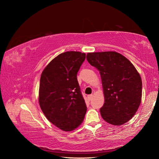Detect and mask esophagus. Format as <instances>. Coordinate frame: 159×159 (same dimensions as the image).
Instances as JSON below:
<instances>
[{
  "label": "esophagus",
  "instance_id": "1",
  "mask_svg": "<svg viewBox=\"0 0 159 159\" xmlns=\"http://www.w3.org/2000/svg\"><path fill=\"white\" fill-rule=\"evenodd\" d=\"M93 95H89L88 96V99L89 100V101H91V99H92V98H93Z\"/></svg>",
  "mask_w": 159,
  "mask_h": 159
}]
</instances>
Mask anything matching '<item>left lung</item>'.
Segmentation results:
<instances>
[{
    "label": "left lung",
    "instance_id": "8db88e82",
    "mask_svg": "<svg viewBox=\"0 0 159 159\" xmlns=\"http://www.w3.org/2000/svg\"><path fill=\"white\" fill-rule=\"evenodd\" d=\"M89 63L101 75L105 103L102 118L113 125H122L135 114L141 102L142 81L132 63L116 52L88 53Z\"/></svg>",
    "mask_w": 159,
    "mask_h": 159
}]
</instances>
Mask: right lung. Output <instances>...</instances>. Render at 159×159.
Instances as JSON below:
<instances>
[{"label": "right lung", "mask_w": 159, "mask_h": 159, "mask_svg": "<svg viewBox=\"0 0 159 159\" xmlns=\"http://www.w3.org/2000/svg\"><path fill=\"white\" fill-rule=\"evenodd\" d=\"M85 59V53L64 52L50 62L40 77V108L49 121L64 131L78 127L87 111L77 79Z\"/></svg>", "instance_id": "right-lung-1"}]
</instances>
